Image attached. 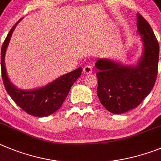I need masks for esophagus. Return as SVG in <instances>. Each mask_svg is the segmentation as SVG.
<instances>
[{
    "label": "esophagus",
    "instance_id": "esophagus-1",
    "mask_svg": "<svg viewBox=\"0 0 161 161\" xmlns=\"http://www.w3.org/2000/svg\"><path fill=\"white\" fill-rule=\"evenodd\" d=\"M83 72L86 74V75H90V74H91V72H92V67H91V66L87 65V66H85V67L83 68Z\"/></svg>",
    "mask_w": 161,
    "mask_h": 161
}]
</instances>
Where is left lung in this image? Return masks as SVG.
<instances>
[{
	"instance_id": "obj_1",
	"label": "left lung",
	"mask_w": 161,
	"mask_h": 161,
	"mask_svg": "<svg viewBox=\"0 0 161 161\" xmlns=\"http://www.w3.org/2000/svg\"><path fill=\"white\" fill-rule=\"evenodd\" d=\"M137 29L144 42V53L135 66L108 59H98V95L104 108L113 114H122L138 107L155 85L159 62V43L150 25L141 14Z\"/></svg>"
}]
</instances>
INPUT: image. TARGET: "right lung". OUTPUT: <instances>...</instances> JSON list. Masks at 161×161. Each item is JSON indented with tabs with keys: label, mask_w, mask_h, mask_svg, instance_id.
<instances>
[{
	"label": "right lung",
	"mask_w": 161,
	"mask_h": 161,
	"mask_svg": "<svg viewBox=\"0 0 161 161\" xmlns=\"http://www.w3.org/2000/svg\"><path fill=\"white\" fill-rule=\"evenodd\" d=\"M14 25L3 43L1 52V75L3 83L13 100L26 113L33 116L44 117L51 115L61 108L72 85L80 77L82 68L61 76L53 82L34 91H22L14 86L7 76L5 66V55L14 30L20 21Z\"/></svg>",
	"instance_id": "1"
}]
</instances>
